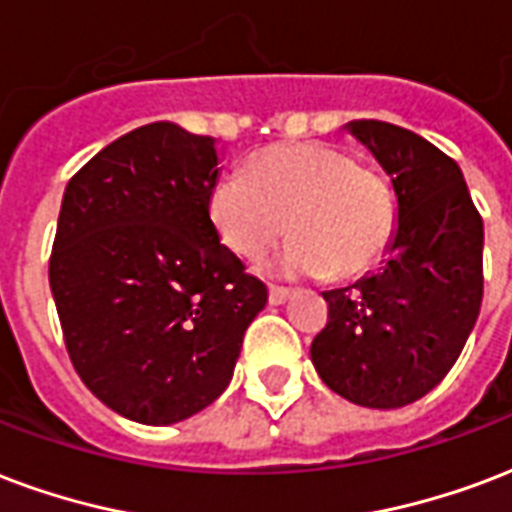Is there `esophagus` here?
I'll return each instance as SVG.
<instances>
[{"label": "esophagus", "mask_w": 512, "mask_h": 512, "mask_svg": "<svg viewBox=\"0 0 512 512\" xmlns=\"http://www.w3.org/2000/svg\"><path fill=\"white\" fill-rule=\"evenodd\" d=\"M290 295L292 292L287 290V287H271V290H268V300H271L273 306H282V303H287Z\"/></svg>", "instance_id": "obj_1"}]
</instances>
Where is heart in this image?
I'll list each match as a JSON object with an SVG mask.
<instances>
[{"instance_id":"obj_1","label":"heart","mask_w":512,"mask_h":512,"mask_svg":"<svg viewBox=\"0 0 512 512\" xmlns=\"http://www.w3.org/2000/svg\"><path fill=\"white\" fill-rule=\"evenodd\" d=\"M395 193L376 169L322 144L271 147L228 171L209 193V217L236 255L257 260L282 239L284 276L351 279L381 260L395 233Z\"/></svg>"}]
</instances>
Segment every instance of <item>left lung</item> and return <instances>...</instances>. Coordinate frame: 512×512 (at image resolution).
Here are the masks:
<instances>
[{
    "instance_id": "1",
    "label": "left lung",
    "mask_w": 512,
    "mask_h": 512,
    "mask_svg": "<svg viewBox=\"0 0 512 512\" xmlns=\"http://www.w3.org/2000/svg\"><path fill=\"white\" fill-rule=\"evenodd\" d=\"M349 134L392 179L397 228L373 276L322 292L325 330L311 362L335 395L403 408L459 360L483 300V220L462 169L408 128L351 120Z\"/></svg>"
}]
</instances>
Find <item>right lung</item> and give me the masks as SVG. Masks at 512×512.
<instances>
[{"mask_svg":"<svg viewBox=\"0 0 512 512\" xmlns=\"http://www.w3.org/2000/svg\"><path fill=\"white\" fill-rule=\"evenodd\" d=\"M212 136L161 120L93 155L64 190L50 290L77 376L120 416L177 424L225 392L268 290L220 241Z\"/></svg>","mask_w":512,"mask_h":512,"instance_id":"add662e5","label":"right lung"}]
</instances>
